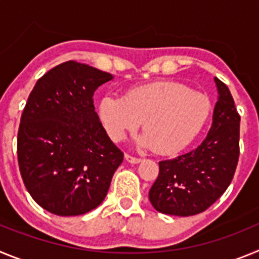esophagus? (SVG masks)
<instances>
[{
	"mask_svg": "<svg viewBox=\"0 0 259 259\" xmlns=\"http://www.w3.org/2000/svg\"><path fill=\"white\" fill-rule=\"evenodd\" d=\"M124 158H125V161H127V162H130V163H134V164H136V163H140V162H141V159H140V158L132 157V155H130V154H124Z\"/></svg>",
	"mask_w": 259,
	"mask_h": 259,
	"instance_id": "34e87169",
	"label": "esophagus"
}]
</instances>
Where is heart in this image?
<instances>
[{
	"instance_id": "b5f03b06",
	"label": "heart",
	"mask_w": 259,
	"mask_h": 259,
	"mask_svg": "<svg viewBox=\"0 0 259 259\" xmlns=\"http://www.w3.org/2000/svg\"><path fill=\"white\" fill-rule=\"evenodd\" d=\"M97 111L107 136L115 143L143 122L145 134L137 144L159 154H174L202 131L211 102L206 95L178 81H155L128 89L123 97L105 95Z\"/></svg>"
}]
</instances>
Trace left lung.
<instances>
[{
  "mask_svg": "<svg viewBox=\"0 0 259 259\" xmlns=\"http://www.w3.org/2000/svg\"><path fill=\"white\" fill-rule=\"evenodd\" d=\"M214 81L219 96L206 139L194 150L159 162L149 200L162 214H200L221 197L233 179L240 154V115L228 87L218 77Z\"/></svg>",
  "mask_w": 259,
  "mask_h": 259,
  "instance_id": "8db88e82",
  "label": "left lung"
}]
</instances>
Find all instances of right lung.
I'll return each instance as SVG.
<instances>
[{"label": "right lung", "mask_w": 259, "mask_h": 259, "mask_svg": "<svg viewBox=\"0 0 259 259\" xmlns=\"http://www.w3.org/2000/svg\"><path fill=\"white\" fill-rule=\"evenodd\" d=\"M111 79L67 61L29 93L18 131V163L28 193L52 214L75 217L96 209L123 162L93 105L96 89Z\"/></svg>", "instance_id": "1"}]
</instances>
